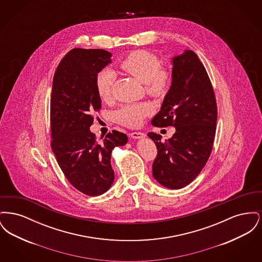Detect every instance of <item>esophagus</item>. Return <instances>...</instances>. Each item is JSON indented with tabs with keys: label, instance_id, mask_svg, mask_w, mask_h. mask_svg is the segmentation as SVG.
I'll use <instances>...</instances> for the list:
<instances>
[{
	"label": "esophagus",
	"instance_id": "1",
	"mask_svg": "<svg viewBox=\"0 0 262 262\" xmlns=\"http://www.w3.org/2000/svg\"><path fill=\"white\" fill-rule=\"evenodd\" d=\"M130 137L135 139H140V138H144L145 137V134L143 133H139V132H135L130 134Z\"/></svg>",
	"mask_w": 262,
	"mask_h": 262
}]
</instances>
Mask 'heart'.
<instances>
[{
	"label": "heart",
	"mask_w": 262,
	"mask_h": 262,
	"mask_svg": "<svg viewBox=\"0 0 262 262\" xmlns=\"http://www.w3.org/2000/svg\"><path fill=\"white\" fill-rule=\"evenodd\" d=\"M120 67L129 75L135 76L145 84L150 94H159L170 84V74L161 68L159 58L148 51H135L127 55L120 63ZM116 75L111 69H103L96 76V90L102 101H108L112 95ZM150 113L148 104H125L115 113L118 123L136 127L141 125L144 118Z\"/></svg>",
	"instance_id": "1"
}]
</instances>
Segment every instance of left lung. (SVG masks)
Instances as JSON below:
<instances>
[{"label": "left lung", "instance_id": "1", "mask_svg": "<svg viewBox=\"0 0 262 262\" xmlns=\"http://www.w3.org/2000/svg\"><path fill=\"white\" fill-rule=\"evenodd\" d=\"M172 64L171 88L151 123L173 125L176 133L165 142L155 133L147 136L158 150L152 166L154 179L163 187L179 189L199 176L210 156L217 105L211 81L193 51L174 56Z\"/></svg>", "mask_w": 262, "mask_h": 262}]
</instances>
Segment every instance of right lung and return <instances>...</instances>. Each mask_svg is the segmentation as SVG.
I'll use <instances>...</instances> for the list:
<instances>
[{
  "mask_svg": "<svg viewBox=\"0 0 262 262\" xmlns=\"http://www.w3.org/2000/svg\"><path fill=\"white\" fill-rule=\"evenodd\" d=\"M102 49L70 51L59 63L51 94L52 150L68 181L80 192L96 196L114 183L111 153L127 142L125 134L113 130L99 142L89 127L101 99L95 80L112 62Z\"/></svg>",
  "mask_w": 262,
  "mask_h": 262,
  "instance_id": "right-lung-1",
  "label": "right lung"
}]
</instances>
